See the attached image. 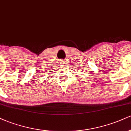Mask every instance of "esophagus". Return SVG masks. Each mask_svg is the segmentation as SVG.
I'll return each mask as SVG.
<instances>
[{
  "label": "esophagus",
  "mask_w": 131,
  "mask_h": 131,
  "mask_svg": "<svg viewBox=\"0 0 131 131\" xmlns=\"http://www.w3.org/2000/svg\"><path fill=\"white\" fill-rule=\"evenodd\" d=\"M60 63H61L63 64L64 63V61H63V60H60Z\"/></svg>",
  "instance_id": "34e87169"
}]
</instances>
